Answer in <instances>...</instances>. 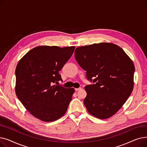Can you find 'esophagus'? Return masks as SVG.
<instances>
[{
	"label": "esophagus",
	"instance_id": "34e87169",
	"mask_svg": "<svg viewBox=\"0 0 147 147\" xmlns=\"http://www.w3.org/2000/svg\"><path fill=\"white\" fill-rule=\"evenodd\" d=\"M81 89H82V88H76V89H75V90H76V91H79V90H81Z\"/></svg>",
	"mask_w": 147,
	"mask_h": 147
}]
</instances>
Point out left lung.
<instances>
[{
	"label": "left lung",
	"mask_w": 147,
	"mask_h": 147,
	"mask_svg": "<svg viewBox=\"0 0 147 147\" xmlns=\"http://www.w3.org/2000/svg\"><path fill=\"white\" fill-rule=\"evenodd\" d=\"M86 78L95 84L84 87V104L94 117L107 119L116 113L134 89L135 66L120 46L112 43L80 46L74 52Z\"/></svg>",
	"instance_id": "obj_1"
}]
</instances>
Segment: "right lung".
<instances>
[{
  "label": "right lung",
  "mask_w": 147,
  "mask_h": 147,
  "mask_svg": "<svg viewBox=\"0 0 147 147\" xmlns=\"http://www.w3.org/2000/svg\"><path fill=\"white\" fill-rule=\"evenodd\" d=\"M75 46H39L28 51L15 69V94L36 118L55 121L66 113L74 93L55 83L61 80L59 71L70 58Z\"/></svg>",
  "instance_id": "1"
}]
</instances>
